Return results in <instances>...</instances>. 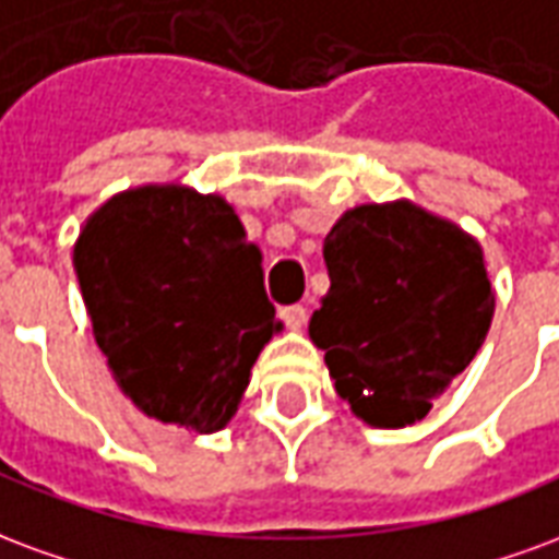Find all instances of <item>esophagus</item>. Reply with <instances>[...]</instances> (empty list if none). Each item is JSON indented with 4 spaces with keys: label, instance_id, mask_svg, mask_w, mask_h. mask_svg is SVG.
Returning <instances> with one entry per match:
<instances>
[{
    "label": "esophagus",
    "instance_id": "34e87169",
    "mask_svg": "<svg viewBox=\"0 0 559 559\" xmlns=\"http://www.w3.org/2000/svg\"><path fill=\"white\" fill-rule=\"evenodd\" d=\"M283 321L292 330H300L307 324V307H300V304H292V307L283 309Z\"/></svg>",
    "mask_w": 559,
    "mask_h": 559
}]
</instances>
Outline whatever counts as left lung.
Segmentation results:
<instances>
[{
    "label": "left lung",
    "mask_w": 559,
    "mask_h": 559,
    "mask_svg": "<svg viewBox=\"0 0 559 559\" xmlns=\"http://www.w3.org/2000/svg\"><path fill=\"white\" fill-rule=\"evenodd\" d=\"M330 292L309 340L342 402L372 429H405L483 348L495 292L483 247L408 199L345 211L324 238Z\"/></svg>",
    "instance_id": "obj_1"
}]
</instances>
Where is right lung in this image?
Returning a JSON list of instances; mask_svg holds the SVG:
<instances>
[{
	"label": "right lung",
	"mask_w": 559,
	"mask_h": 559,
	"mask_svg": "<svg viewBox=\"0 0 559 559\" xmlns=\"http://www.w3.org/2000/svg\"><path fill=\"white\" fill-rule=\"evenodd\" d=\"M73 271L121 393L160 423L226 429L283 330L235 207L187 185L130 187L85 217Z\"/></svg>",
	"instance_id": "right-lung-1"
}]
</instances>
